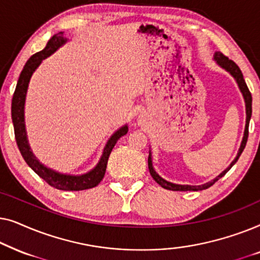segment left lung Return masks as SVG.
Here are the masks:
<instances>
[{"label":"left lung","mask_w":260,"mask_h":260,"mask_svg":"<svg viewBox=\"0 0 260 260\" xmlns=\"http://www.w3.org/2000/svg\"><path fill=\"white\" fill-rule=\"evenodd\" d=\"M214 60L216 61V63L220 67H222L223 70H226L227 72H229L231 76H232L234 79H236L238 86L240 88V92L243 93V97H244V101H245V106H246V124H245V131H244V137H243V141H241V144H240V148H239V151H238V155L237 157L233 159L232 163L227 167V168L223 170V172L220 174L215 177L214 180L209 181L207 183H204V184H200V186H189V184H176V183H172L169 182V181H166L165 179H162L161 176L158 175L157 173L155 172L154 167H152V161H151V154L150 151H149V157H148V167H149V172H150V175L152 176V179H154L156 182H157L159 186L166 188V189H169V190H175V191H186V190H202V189H207L211 186H213L216 181L219 179H221V177L225 175V174L229 172V170L232 168L234 166V163L238 161V158L240 157L241 152L244 151L245 149V145H246V142H247V137H248V124H250V119H251V116H252V95H251V92L248 90L246 83H245L244 80V77H243V73H241V71L238 65L232 60H230L227 56H225L222 54V53L220 52H215L214 54Z\"/></svg>","instance_id":"left-lung-1"}]
</instances>
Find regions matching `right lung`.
Here are the masks:
<instances>
[{"label":"right lung","mask_w":260,"mask_h":260,"mask_svg":"<svg viewBox=\"0 0 260 260\" xmlns=\"http://www.w3.org/2000/svg\"><path fill=\"white\" fill-rule=\"evenodd\" d=\"M67 39L63 38V31H59L49 39L46 47L42 51L35 53L31 55L24 65L22 72H21L19 80H17L15 92H14L12 99V119L14 124V133H15L16 144L20 149L21 155L24 161L35 173L38 174L41 179H44L49 186L61 190H84L90 189L98 186L99 182L103 180L105 175L106 165H108L109 156L111 154L113 147H115L117 141L124 135L127 134V125L119 127L109 141L106 142L104 150H103L102 157L93 169L83 175H69V174H61L55 172L51 168L40 163V161L35 157L30 150L29 143L27 140L26 124H24V103H26V94L28 90V84L31 78V74L35 72L41 61L53 54L56 49L66 44Z\"/></svg>","instance_id":"1"}]
</instances>
